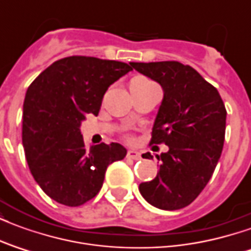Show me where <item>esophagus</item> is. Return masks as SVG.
Listing matches in <instances>:
<instances>
[{"label":"esophagus","instance_id":"esophagus-1","mask_svg":"<svg viewBox=\"0 0 251 251\" xmlns=\"http://www.w3.org/2000/svg\"><path fill=\"white\" fill-rule=\"evenodd\" d=\"M126 156H127V158H133V160H140V158H141V153L137 152V151H129Z\"/></svg>","mask_w":251,"mask_h":251}]
</instances>
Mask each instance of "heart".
Returning a JSON list of instances; mask_svg holds the SVG:
<instances>
[{
  "label": "heart",
  "instance_id": "b5f03b06",
  "mask_svg": "<svg viewBox=\"0 0 251 251\" xmlns=\"http://www.w3.org/2000/svg\"><path fill=\"white\" fill-rule=\"evenodd\" d=\"M147 83H149L147 79H142V77H137V79H134V80H131L130 86H137V84H147Z\"/></svg>",
  "mask_w": 251,
  "mask_h": 251
}]
</instances>
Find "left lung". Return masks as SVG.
<instances>
[{
    "label": "left lung",
    "mask_w": 251,
    "mask_h": 251,
    "mask_svg": "<svg viewBox=\"0 0 251 251\" xmlns=\"http://www.w3.org/2000/svg\"><path fill=\"white\" fill-rule=\"evenodd\" d=\"M131 67L163 87L151 145L169 147L157 156V176L141 183L140 192L157 208L180 210L199 196L215 171L225 142L226 107L218 90L191 66L171 60Z\"/></svg>",
    "instance_id": "obj_1"
}]
</instances>
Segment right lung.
<instances>
[{"instance_id": "obj_1", "label": "right lung", "mask_w": 251, "mask_h": 251, "mask_svg": "<svg viewBox=\"0 0 251 251\" xmlns=\"http://www.w3.org/2000/svg\"><path fill=\"white\" fill-rule=\"evenodd\" d=\"M133 70L130 64L91 56L52 63L26 90L23 145L30 174L51 199L77 207L95 198L106 169L122 160L117 142L84 147L80 122L98 115L110 84Z\"/></svg>"}]
</instances>
